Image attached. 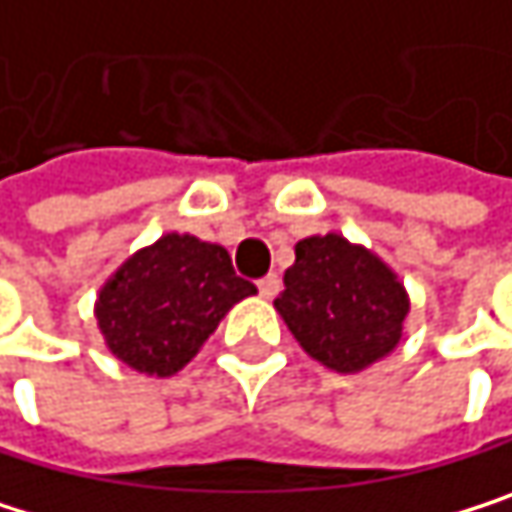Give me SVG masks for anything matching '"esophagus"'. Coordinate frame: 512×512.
Here are the masks:
<instances>
[{
	"label": "esophagus",
	"mask_w": 512,
	"mask_h": 512,
	"mask_svg": "<svg viewBox=\"0 0 512 512\" xmlns=\"http://www.w3.org/2000/svg\"><path fill=\"white\" fill-rule=\"evenodd\" d=\"M277 292H280V277L277 274H268V277L259 280V295L262 298H274Z\"/></svg>",
	"instance_id": "34e87169"
}]
</instances>
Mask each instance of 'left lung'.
<instances>
[{"label":"left lung","mask_w":512,"mask_h":512,"mask_svg":"<svg viewBox=\"0 0 512 512\" xmlns=\"http://www.w3.org/2000/svg\"><path fill=\"white\" fill-rule=\"evenodd\" d=\"M274 310L298 347L338 374H359L395 353L410 295L395 268L338 232L295 244Z\"/></svg>","instance_id":"1"}]
</instances>
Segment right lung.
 <instances>
[{"instance_id": "obj_1", "label": "right lung", "mask_w": 512, "mask_h": 512, "mask_svg": "<svg viewBox=\"0 0 512 512\" xmlns=\"http://www.w3.org/2000/svg\"><path fill=\"white\" fill-rule=\"evenodd\" d=\"M250 295L256 286L235 274L226 247L165 232L117 265L99 286L93 316L117 362L147 377H171Z\"/></svg>"}]
</instances>
